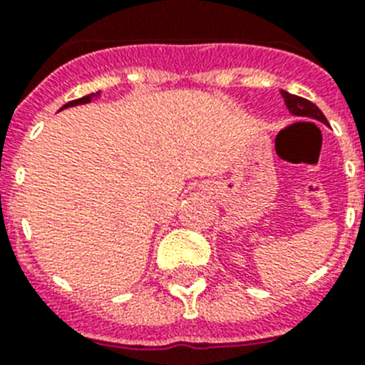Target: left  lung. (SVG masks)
<instances>
[{
    "label": "left lung",
    "mask_w": 365,
    "mask_h": 365,
    "mask_svg": "<svg viewBox=\"0 0 365 365\" xmlns=\"http://www.w3.org/2000/svg\"><path fill=\"white\" fill-rule=\"evenodd\" d=\"M282 96H283V100H285V106L291 115H294V117L314 118V120H320V122H324V124H327V118H325L324 113L318 109V106L312 104L311 100L291 95V93H287V91H282Z\"/></svg>",
    "instance_id": "left-lung-1"
}]
</instances>
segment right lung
I'll return each instance as SVG.
<instances>
[{"mask_svg":"<svg viewBox=\"0 0 365 365\" xmlns=\"http://www.w3.org/2000/svg\"><path fill=\"white\" fill-rule=\"evenodd\" d=\"M100 93L96 91V93H91V95H87V96H82V98H76V100H71V102H67L66 106H63L62 109H66V108H73V106H80V104H87V102H91L93 98H95V96H98Z\"/></svg>","mask_w":365,"mask_h":365,"instance_id":"right-lung-1","label":"right lung"}]
</instances>
